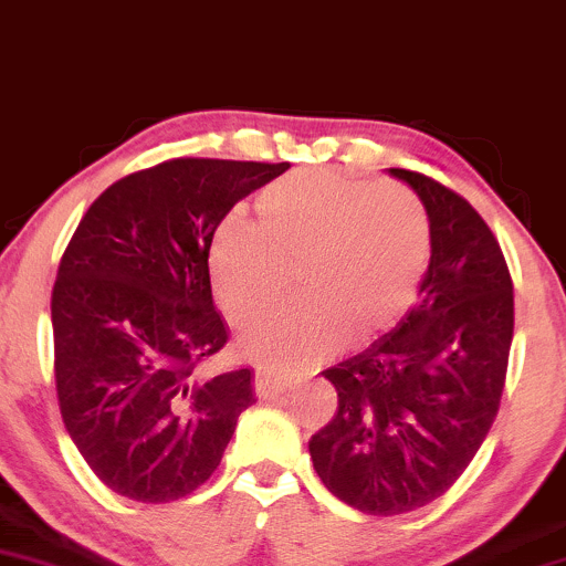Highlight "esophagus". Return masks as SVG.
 <instances>
[{
	"instance_id": "34e87169",
	"label": "esophagus",
	"mask_w": 566,
	"mask_h": 566,
	"mask_svg": "<svg viewBox=\"0 0 566 566\" xmlns=\"http://www.w3.org/2000/svg\"><path fill=\"white\" fill-rule=\"evenodd\" d=\"M254 387H256V395L262 397V400H270V397H277V395H283L285 389H291V378L277 374V370L259 368L256 378H254Z\"/></svg>"
}]
</instances>
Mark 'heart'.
<instances>
[{
	"label": "heart",
	"mask_w": 566,
	"mask_h": 566,
	"mask_svg": "<svg viewBox=\"0 0 566 566\" xmlns=\"http://www.w3.org/2000/svg\"><path fill=\"white\" fill-rule=\"evenodd\" d=\"M259 222L230 214L211 243L219 307L245 325L274 306L292 270L289 308L243 331L238 349L302 374L342 342H365L410 307L431 259V217L400 182L302 169L256 198Z\"/></svg>",
	"instance_id": "obj_1"
}]
</instances>
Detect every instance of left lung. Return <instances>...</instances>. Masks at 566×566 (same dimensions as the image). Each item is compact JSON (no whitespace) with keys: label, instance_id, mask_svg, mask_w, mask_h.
I'll use <instances>...</instances> for the list:
<instances>
[{"label":"left lung","instance_id":"8db88e82","mask_svg":"<svg viewBox=\"0 0 566 566\" xmlns=\"http://www.w3.org/2000/svg\"><path fill=\"white\" fill-rule=\"evenodd\" d=\"M389 175L427 203L429 270L389 334L323 370L338 408L310 440L325 488L374 516L427 506L463 474L497 416L514 338V283L493 230L437 179Z\"/></svg>","mask_w":566,"mask_h":566}]
</instances>
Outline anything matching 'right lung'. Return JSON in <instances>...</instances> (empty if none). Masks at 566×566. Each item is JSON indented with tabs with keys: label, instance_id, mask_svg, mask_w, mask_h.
I'll return each instance as SVG.
<instances>
[{
	"label": "right lung",
	"instance_id": "obj_1",
	"mask_svg": "<svg viewBox=\"0 0 566 566\" xmlns=\"http://www.w3.org/2000/svg\"><path fill=\"white\" fill-rule=\"evenodd\" d=\"M285 169L175 158L113 182L73 232L52 289L57 402L113 493L139 503L190 495L254 402L249 368L198 374L228 342L209 249L232 206Z\"/></svg>",
	"mask_w": 566,
	"mask_h": 566
}]
</instances>
